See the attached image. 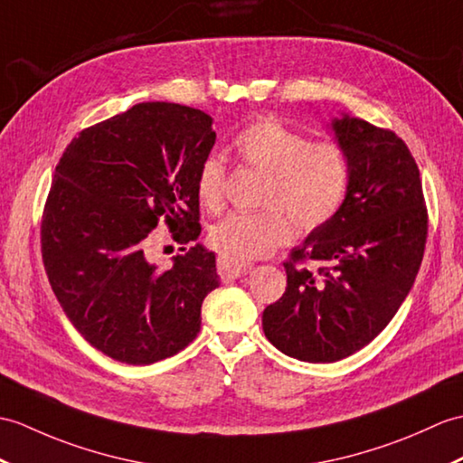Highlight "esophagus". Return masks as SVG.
<instances>
[{
  "instance_id": "esophagus-1",
  "label": "esophagus",
  "mask_w": 463,
  "mask_h": 463,
  "mask_svg": "<svg viewBox=\"0 0 463 463\" xmlns=\"http://www.w3.org/2000/svg\"><path fill=\"white\" fill-rule=\"evenodd\" d=\"M217 268H219V276L222 278V280H236V278L250 274L252 264L250 262H236V260H231V258L219 256Z\"/></svg>"
}]
</instances>
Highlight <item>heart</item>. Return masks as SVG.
<instances>
[{
  "label": "heart",
  "mask_w": 463,
  "mask_h": 463,
  "mask_svg": "<svg viewBox=\"0 0 463 463\" xmlns=\"http://www.w3.org/2000/svg\"><path fill=\"white\" fill-rule=\"evenodd\" d=\"M244 165L264 171L262 211L232 213L209 232L214 250L236 262L264 256L292 236V222L317 231L335 217L347 199L351 167L345 152L331 142H307L304 134L276 118H260L232 139ZM227 167L217 156L197 174L199 201L211 211L222 205Z\"/></svg>",
  "instance_id": "heart-1"
}]
</instances>
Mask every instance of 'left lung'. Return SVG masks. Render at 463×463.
I'll return each mask as SVG.
<instances>
[{
    "mask_svg": "<svg viewBox=\"0 0 463 463\" xmlns=\"http://www.w3.org/2000/svg\"><path fill=\"white\" fill-rule=\"evenodd\" d=\"M329 128L349 159L347 199L289 252L286 292L262 314L268 341L306 363L345 359L389 326L428 234L420 171L402 139L349 114Z\"/></svg>",
    "mask_w": 463,
    "mask_h": 463,
    "instance_id": "obj_1",
    "label": "left lung"
}]
</instances>
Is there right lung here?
<instances>
[{
    "label": "right lung",
    "instance_id": "1",
    "mask_svg": "<svg viewBox=\"0 0 463 463\" xmlns=\"http://www.w3.org/2000/svg\"><path fill=\"white\" fill-rule=\"evenodd\" d=\"M214 139L203 110L142 102L86 128L59 161L43 262L71 324L116 361L152 364L197 337L203 299L221 284L214 252L193 244L159 270L146 246L159 217L181 244L199 239L197 174Z\"/></svg>",
    "mask_w": 463,
    "mask_h": 463
}]
</instances>
